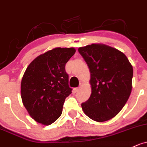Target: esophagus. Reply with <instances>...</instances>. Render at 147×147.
Masks as SVG:
<instances>
[{
  "label": "esophagus",
  "mask_w": 147,
  "mask_h": 147,
  "mask_svg": "<svg viewBox=\"0 0 147 147\" xmlns=\"http://www.w3.org/2000/svg\"><path fill=\"white\" fill-rule=\"evenodd\" d=\"M79 89H80V88H74V92H78V91L79 90Z\"/></svg>",
  "instance_id": "esophagus-1"
}]
</instances>
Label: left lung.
<instances>
[{
    "instance_id": "obj_1",
    "label": "left lung",
    "mask_w": 147,
    "mask_h": 147,
    "mask_svg": "<svg viewBox=\"0 0 147 147\" xmlns=\"http://www.w3.org/2000/svg\"><path fill=\"white\" fill-rule=\"evenodd\" d=\"M90 69L92 93L81 104L87 116L104 122L121 111L130 95L133 69L127 57L117 49L102 44L78 48Z\"/></svg>"
}]
</instances>
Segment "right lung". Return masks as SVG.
I'll list each match as a JSON object with an SVG mask.
<instances>
[{"label": "right lung", "instance_id": "obj_1", "mask_svg": "<svg viewBox=\"0 0 147 147\" xmlns=\"http://www.w3.org/2000/svg\"><path fill=\"white\" fill-rule=\"evenodd\" d=\"M75 53L74 48H55L37 57L26 68L21 97L36 122L48 125L61 116L65 99L72 90L65 65Z\"/></svg>", "mask_w": 147, "mask_h": 147}]
</instances>
